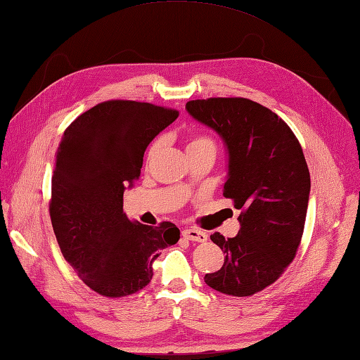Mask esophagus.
<instances>
[{
	"mask_svg": "<svg viewBox=\"0 0 360 360\" xmlns=\"http://www.w3.org/2000/svg\"><path fill=\"white\" fill-rule=\"evenodd\" d=\"M181 236L188 238V240H193V242H198V243H205L207 240V236L206 233L200 229H195V228H186L181 231Z\"/></svg>",
	"mask_w": 360,
	"mask_h": 360,
	"instance_id": "1",
	"label": "esophagus"
}]
</instances>
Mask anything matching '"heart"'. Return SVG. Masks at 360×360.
<instances>
[{
    "mask_svg": "<svg viewBox=\"0 0 360 360\" xmlns=\"http://www.w3.org/2000/svg\"><path fill=\"white\" fill-rule=\"evenodd\" d=\"M198 146H211V148H215V145H214V141L211 140V139H207V137H195V139H193L189 141V145H188V148H198ZM158 148H160V140H155L154 143H153V146L149 148V157H153L157 150H158Z\"/></svg>",
    "mask_w": 360,
    "mask_h": 360,
    "instance_id": "heart-1",
    "label": "heart"
}]
</instances>
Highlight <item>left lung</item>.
Instances as JSON below:
<instances>
[{
	"label": "left lung",
	"mask_w": 360,
	"mask_h": 360,
	"mask_svg": "<svg viewBox=\"0 0 360 360\" xmlns=\"http://www.w3.org/2000/svg\"><path fill=\"white\" fill-rule=\"evenodd\" d=\"M186 110L225 143L223 195L242 210L236 237L211 236L225 263L205 282L223 294L252 295L281 277L300 243L311 189L302 146L282 118L248 98L193 100Z\"/></svg>",
	"instance_id": "8db88e82"
}]
</instances>
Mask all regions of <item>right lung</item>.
<instances>
[{
    "instance_id": "obj_1",
    "label": "right lung",
    "mask_w": 360,
    "mask_h": 360,
    "mask_svg": "<svg viewBox=\"0 0 360 360\" xmlns=\"http://www.w3.org/2000/svg\"><path fill=\"white\" fill-rule=\"evenodd\" d=\"M179 112L153 103L110 100L86 110L63 134L52 175L51 220L78 277L106 297L150 282L153 262L180 229L129 220L123 194L139 179L148 145Z\"/></svg>"
}]
</instances>
